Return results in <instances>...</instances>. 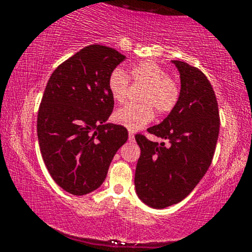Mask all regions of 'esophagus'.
<instances>
[{
    "instance_id": "34e87169",
    "label": "esophagus",
    "mask_w": 252,
    "mask_h": 252,
    "mask_svg": "<svg viewBox=\"0 0 252 252\" xmlns=\"http://www.w3.org/2000/svg\"><path fill=\"white\" fill-rule=\"evenodd\" d=\"M129 141H130V142H134V141H135V135H134V132H132V131L129 132Z\"/></svg>"
}]
</instances>
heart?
<instances>
[{
    "instance_id": "heart-1",
    "label": "heart",
    "mask_w": 252,
    "mask_h": 252,
    "mask_svg": "<svg viewBox=\"0 0 252 252\" xmlns=\"http://www.w3.org/2000/svg\"><path fill=\"white\" fill-rule=\"evenodd\" d=\"M134 82L146 84L141 94V104H126L114 114V121L118 126L137 131L152 122L155 109L158 114L166 115L173 111L180 99V85L174 78L167 76V71L158 63L150 60L135 63L130 68ZM129 86V78L121 68L111 71L108 78V90L112 99L124 102Z\"/></svg>"
}]
</instances>
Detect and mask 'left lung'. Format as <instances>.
Wrapping results in <instances>:
<instances>
[{
    "instance_id": "left-lung-1",
    "label": "left lung",
    "mask_w": 252,
    "mask_h": 252,
    "mask_svg": "<svg viewBox=\"0 0 252 252\" xmlns=\"http://www.w3.org/2000/svg\"><path fill=\"white\" fill-rule=\"evenodd\" d=\"M172 63L180 73V99L162 122L148 129L168 146L135 136L141 148L136 193L153 209L178 204L194 189L212 162L220 126L218 103L206 76L187 63Z\"/></svg>"
}]
</instances>
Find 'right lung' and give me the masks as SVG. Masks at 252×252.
Segmentation results:
<instances>
[{"mask_svg": "<svg viewBox=\"0 0 252 252\" xmlns=\"http://www.w3.org/2000/svg\"><path fill=\"white\" fill-rule=\"evenodd\" d=\"M126 56L90 45L59 65L46 85L37 112V140L43 162L66 192L84 195L105 180L128 130L108 123L114 99L108 78Z\"/></svg>", "mask_w": 252, "mask_h": 252, "instance_id": "1", "label": "right lung"}]
</instances>
